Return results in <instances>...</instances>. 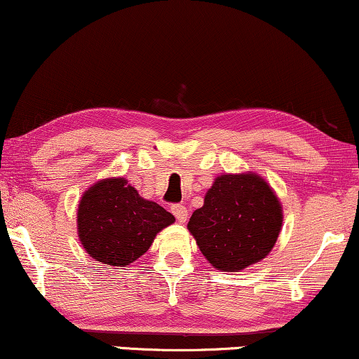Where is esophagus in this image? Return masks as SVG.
Segmentation results:
<instances>
[{
    "label": "esophagus",
    "instance_id": "1",
    "mask_svg": "<svg viewBox=\"0 0 359 359\" xmlns=\"http://www.w3.org/2000/svg\"><path fill=\"white\" fill-rule=\"evenodd\" d=\"M170 211H172L179 222H185L187 217H189V211H187V208L184 205H172L170 206Z\"/></svg>",
    "mask_w": 359,
    "mask_h": 359
}]
</instances>
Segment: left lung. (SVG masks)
I'll return each instance as SVG.
<instances>
[{"label":"left lung","instance_id":"left-lung-1","mask_svg":"<svg viewBox=\"0 0 359 359\" xmlns=\"http://www.w3.org/2000/svg\"><path fill=\"white\" fill-rule=\"evenodd\" d=\"M282 227L280 203L264 179L224 174L205 205L191 214L189 231L217 269L237 272L269 255Z\"/></svg>","mask_w":359,"mask_h":359}]
</instances>
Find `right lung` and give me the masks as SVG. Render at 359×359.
<instances>
[{
  "instance_id": "obj_1",
  "label": "right lung",
  "mask_w": 359,
  "mask_h": 359,
  "mask_svg": "<svg viewBox=\"0 0 359 359\" xmlns=\"http://www.w3.org/2000/svg\"><path fill=\"white\" fill-rule=\"evenodd\" d=\"M175 221L158 203L143 200L126 179H104L85 191L77 227L83 248L103 264L126 267L145 255L154 237Z\"/></svg>"
}]
</instances>
